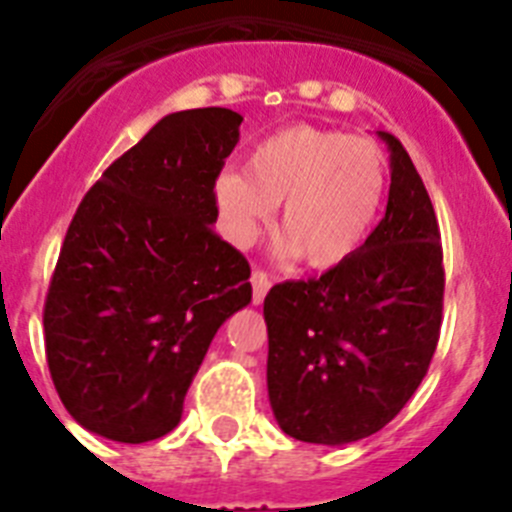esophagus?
Listing matches in <instances>:
<instances>
[{
    "instance_id": "obj_1",
    "label": "esophagus",
    "mask_w": 512,
    "mask_h": 512,
    "mask_svg": "<svg viewBox=\"0 0 512 512\" xmlns=\"http://www.w3.org/2000/svg\"><path fill=\"white\" fill-rule=\"evenodd\" d=\"M251 287H253V305H261L266 297V292H269V287H271V277L266 274L264 269H256L251 274Z\"/></svg>"
}]
</instances>
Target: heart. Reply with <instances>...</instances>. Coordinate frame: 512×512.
<instances>
[{
  "mask_svg": "<svg viewBox=\"0 0 512 512\" xmlns=\"http://www.w3.org/2000/svg\"><path fill=\"white\" fill-rule=\"evenodd\" d=\"M387 189V161L369 138L292 125L253 148L246 171H223L215 200L233 241H248L282 205L279 238L297 261L330 269L372 230Z\"/></svg>",
  "mask_w": 512,
  "mask_h": 512,
  "instance_id": "obj_1",
  "label": "heart"
}]
</instances>
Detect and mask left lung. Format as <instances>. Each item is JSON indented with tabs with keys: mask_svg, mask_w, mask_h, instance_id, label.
Wrapping results in <instances>:
<instances>
[{
	"mask_svg": "<svg viewBox=\"0 0 512 512\" xmlns=\"http://www.w3.org/2000/svg\"><path fill=\"white\" fill-rule=\"evenodd\" d=\"M390 200L364 246L264 300L266 384L279 428L305 443L382 431L415 395L441 336V230L408 151L390 133Z\"/></svg>",
	"mask_w": 512,
	"mask_h": 512,
	"instance_id": "left-lung-1",
	"label": "left lung"
}]
</instances>
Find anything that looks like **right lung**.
Listing matches in <instances>:
<instances>
[{
  "instance_id": "obj_1",
  "label": "right lung",
  "mask_w": 512,
  "mask_h": 512,
  "mask_svg": "<svg viewBox=\"0 0 512 512\" xmlns=\"http://www.w3.org/2000/svg\"><path fill=\"white\" fill-rule=\"evenodd\" d=\"M243 117L158 120L84 194L45 295V359L74 420L146 443L182 420L217 328L251 302V266L212 230Z\"/></svg>"
}]
</instances>
